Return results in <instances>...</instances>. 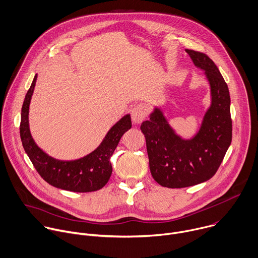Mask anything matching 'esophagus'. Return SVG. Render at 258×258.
Returning a JSON list of instances; mask_svg holds the SVG:
<instances>
[{"instance_id": "esophagus-1", "label": "esophagus", "mask_w": 258, "mask_h": 258, "mask_svg": "<svg viewBox=\"0 0 258 258\" xmlns=\"http://www.w3.org/2000/svg\"><path fill=\"white\" fill-rule=\"evenodd\" d=\"M146 108L142 105H137L131 110V119L134 124H140L146 118Z\"/></svg>"}]
</instances>
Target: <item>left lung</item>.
Masks as SVG:
<instances>
[{"instance_id": "left-lung-1", "label": "left lung", "mask_w": 258, "mask_h": 258, "mask_svg": "<svg viewBox=\"0 0 258 258\" xmlns=\"http://www.w3.org/2000/svg\"><path fill=\"white\" fill-rule=\"evenodd\" d=\"M193 64L204 71L211 89V105L197 132L179 135L160 107L140 129L145 136L150 173L160 185L184 188L210 180L218 171L232 141L231 98L219 68L207 55L186 49Z\"/></svg>"}]
</instances>
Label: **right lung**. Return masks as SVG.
Here are the masks:
<instances>
[{
  "instance_id": "right-lung-1",
  "label": "right lung",
  "mask_w": 258,
  "mask_h": 258,
  "mask_svg": "<svg viewBox=\"0 0 258 258\" xmlns=\"http://www.w3.org/2000/svg\"><path fill=\"white\" fill-rule=\"evenodd\" d=\"M37 75L28 89L21 110L20 137L23 148L37 173L49 185L72 192H92L104 187L113 172L111 157L123 134L132 124L130 115L121 118L101 143L87 156L73 161H60L45 153L33 140L29 129V106Z\"/></svg>"
}]
</instances>
